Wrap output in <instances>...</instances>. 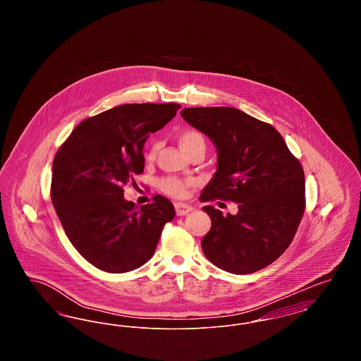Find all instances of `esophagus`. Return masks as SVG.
Wrapping results in <instances>:
<instances>
[{"label": "esophagus", "instance_id": "obj_1", "mask_svg": "<svg viewBox=\"0 0 361 361\" xmlns=\"http://www.w3.org/2000/svg\"><path fill=\"white\" fill-rule=\"evenodd\" d=\"M174 208H176V214L178 216H184V215H187L193 209L192 207L189 206V204H185V203H176Z\"/></svg>", "mask_w": 361, "mask_h": 361}]
</instances>
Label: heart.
<instances>
[{
    "label": "heart",
    "instance_id": "1",
    "mask_svg": "<svg viewBox=\"0 0 361 361\" xmlns=\"http://www.w3.org/2000/svg\"><path fill=\"white\" fill-rule=\"evenodd\" d=\"M178 143L183 152L188 155L189 153L195 150H204L206 152V139L195 130H184L178 134ZM158 150V143L152 140L147 147L145 157L146 159H153L157 155ZM190 185V181H184L177 177H165L158 181V188L161 189L164 193L171 195L173 197H183L187 193V189Z\"/></svg>",
    "mask_w": 361,
    "mask_h": 361
}]
</instances>
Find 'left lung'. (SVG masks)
Here are the masks:
<instances>
[{
    "label": "left lung",
    "instance_id": "left-lung-1",
    "mask_svg": "<svg viewBox=\"0 0 361 361\" xmlns=\"http://www.w3.org/2000/svg\"><path fill=\"white\" fill-rule=\"evenodd\" d=\"M181 116L209 137L216 172L200 200H230L237 215L203 207L211 228L202 240L206 257L234 275L268 267L290 246L302 221L305 172L283 137L268 123L230 106L184 108Z\"/></svg>",
    "mask_w": 361,
    "mask_h": 361
}]
</instances>
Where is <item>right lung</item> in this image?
Wrapping results in <instances>:
<instances>
[{
  "label": "right lung",
  "mask_w": 361,
  "mask_h": 361,
  "mask_svg": "<svg viewBox=\"0 0 361 361\" xmlns=\"http://www.w3.org/2000/svg\"><path fill=\"white\" fill-rule=\"evenodd\" d=\"M180 104H124L81 121L52 162L51 200L77 252L109 274L134 271L154 255L176 211L155 195L137 208L123 196L143 172V145L172 121Z\"/></svg>",
  "instance_id": "obj_1"
}]
</instances>
